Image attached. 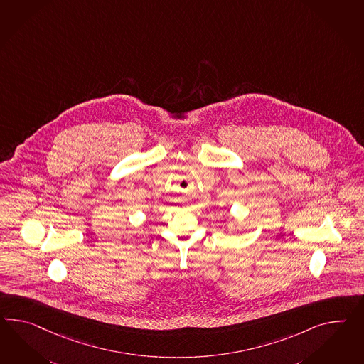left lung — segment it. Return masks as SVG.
Segmentation results:
<instances>
[{"label": "left lung", "mask_w": 364, "mask_h": 364, "mask_svg": "<svg viewBox=\"0 0 364 364\" xmlns=\"http://www.w3.org/2000/svg\"><path fill=\"white\" fill-rule=\"evenodd\" d=\"M228 230V227L227 225H224V231H227Z\"/></svg>", "instance_id": "left-lung-1"}]
</instances>
